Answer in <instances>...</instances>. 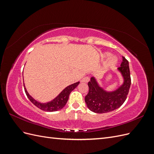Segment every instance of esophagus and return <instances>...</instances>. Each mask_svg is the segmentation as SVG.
I'll return each mask as SVG.
<instances>
[{"mask_svg": "<svg viewBox=\"0 0 154 154\" xmlns=\"http://www.w3.org/2000/svg\"><path fill=\"white\" fill-rule=\"evenodd\" d=\"M89 80H90V78L88 76H85L82 79L81 82H83V83H87Z\"/></svg>", "mask_w": 154, "mask_h": 154, "instance_id": "1", "label": "esophagus"}]
</instances>
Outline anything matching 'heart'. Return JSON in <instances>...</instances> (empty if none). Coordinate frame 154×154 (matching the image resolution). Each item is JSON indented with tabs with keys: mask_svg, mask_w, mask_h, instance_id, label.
<instances>
[{
	"mask_svg": "<svg viewBox=\"0 0 154 154\" xmlns=\"http://www.w3.org/2000/svg\"><path fill=\"white\" fill-rule=\"evenodd\" d=\"M109 55H110V54H109V53H104L103 55H102V57H103V58H105V57H109ZM117 60H118L117 58H116L115 57H111L110 59L109 60L108 65H109V66H113V65H114L116 62H117Z\"/></svg>",
	"mask_w": 154,
	"mask_h": 154,
	"instance_id": "heart-1",
	"label": "heart"
}]
</instances>
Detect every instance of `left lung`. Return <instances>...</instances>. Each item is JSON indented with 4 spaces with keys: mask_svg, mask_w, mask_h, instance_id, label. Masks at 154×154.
Returning <instances> with one entry per match:
<instances>
[{
    "mask_svg": "<svg viewBox=\"0 0 154 154\" xmlns=\"http://www.w3.org/2000/svg\"><path fill=\"white\" fill-rule=\"evenodd\" d=\"M128 60L123 57V61L118 71L123 78V84L114 91H106L101 87L94 77L88 82V92L85 101L90 110L95 113H106L118 109L127 99L131 85Z\"/></svg>",
    "mask_w": 154,
    "mask_h": 154,
    "instance_id": "8db88e82",
    "label": "left lung"
}]
</instances>
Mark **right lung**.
<instances>
[{
    "mask_svg": "<svg viewBox=\"0 0 154 154\" xmlns=\"http://www.w3.org/2000/svg\"><path fill=\"white\" fill-rule=\"evenodd\" d=\"M79 83H80V82H78L76 83H74L72 85H70L67 86L66 88H65L60 93V94L55 97L54 100L52 101H51L49 102H48V103H40V102L36 101L33 97H32L29 94V93L27 92L26 88L24 85V90L26 94L28 97L29 100L33 103L36 106L38 107V109L42 110L46 112H54V111H57L60 109H62L63 108L64 106L66 105L67 103V102L69 99V96L70 93H71L74 88H75Z\"/></svg>",
    "mask_w": 154,
    "mask_h": 154,
    "instance_id": "obj_1",
    "label": "right lung"
}]
</instances>
